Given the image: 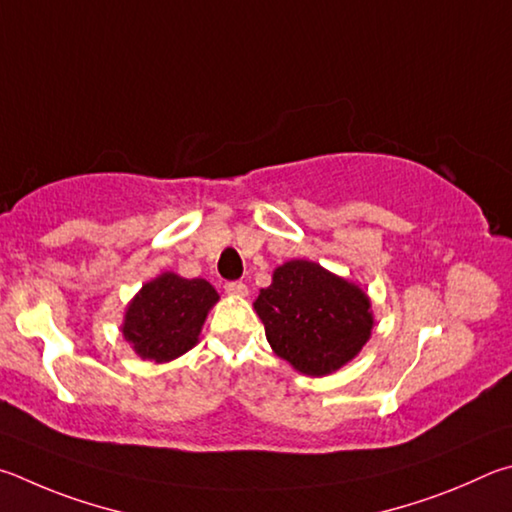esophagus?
Here are the masks:
<instances>
[{
  "mask_svg": "<svg viewBox=\"0 0 512 512\" xmlns=\"http://www.w3.org/2000/svg\"><path fill=\"white\" fill-rule=\"evenodd\" d=\"M224 292L231 294V297H247V285L242 281H229L224 283Z\"/></svg>",
  "mask_w": 512,
  "mask_h": 512,
  "instance_id": "1",
  "label": "esophagus"
}]
</instances>
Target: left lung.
<instances>
[{
	"label": "left lung",
	"instance_id": "1",
	"mask_svg": "<svg viewBox=\"0 0 512 512\" xmlns=\"http://www.w3.org/2000/svg\"><path fill=\"white\" fill-rule=\"evenodd\" d=\"M272 351L312 378L342 369L369 342L371 299L351 281L312 261L276 267L254 301Z\"/></svg>",
	"mask_w": 512,
	"mask_h": 512
}]
</instances>
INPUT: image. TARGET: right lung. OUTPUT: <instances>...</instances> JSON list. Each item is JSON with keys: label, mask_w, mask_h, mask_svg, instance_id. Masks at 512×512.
<instances>
[{"label": "right lung", "mask_w": 512, "mask_h": 512, "mask_svg": "<svg viewBox=\"0 0 512 512\" xmlns=\"http://www.w3.org/2000/svg\"><path fill=\"white\" fill-rule=\"evenodd\" d=\"M218 299L209 281L164 272L130 301L121 333L141 360L170 362L197 344L204 319Z\"/></svg>", "instance_id": "1"}]
</instances>
